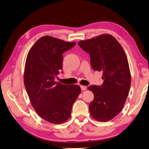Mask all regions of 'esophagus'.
I'll list each match as a JSON object with an SVG mask.
<instances>
[{
	"label": "esophagus",
	"mask_w": 149,
	"mask_h": 149,
	"mask_svg": "<svg viewBox=\"0 0 149 149\" xmlns=\"http://www.w3.org/2000/svg\"><path fill=\"white\" fill-rule=\"evenodd\" d=\"M81 88L82 91H85L86 90V86H83V85H81Z\"/></svg>",
	"instance_id": "esophagus-1"
}]
</instances>
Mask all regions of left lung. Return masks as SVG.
Wrapping results in <instances>:
<instances>
[{
  "label": "left lung",
  "mask_w": 149,
  "mask_h": 149,
  "mask_svg": "<svg viewBox=\"0 0 149 149\" xmlns=\"http://www.w3.org/2000/svg\"><path fill=\"white\" fill-rule=\"evenodd\" d=\"M90 55L94 71L103 72L100 86L91 85L94 100L89 105L92 117L107 122L115 117L124 107L131 85V75L125 52L110 34H102L78 42Z\"/></svg>",
  "instance_id": "1"
}]
</instances>
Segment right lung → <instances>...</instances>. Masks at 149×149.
Masks as SVG:
<instances>
[{
	"label": "right lung",
	"instance_id": "obj_1",
	"mask_svg": "<svg viewBox=\"0 0 149 149\" xmlns=\"http://www.w3.org/2000/svg\"><path fill=\"white\" fill-rule=\"evenodd\" d=\"M75 44L45 36L37 40L26 56L24 84L30 101L38 115L51 123L68 119L81 93L79 86L55 81L63 69V54Z\"/></svg>",
	"mask_w": 149,
	"mask_h": 149
}]
</instances>
